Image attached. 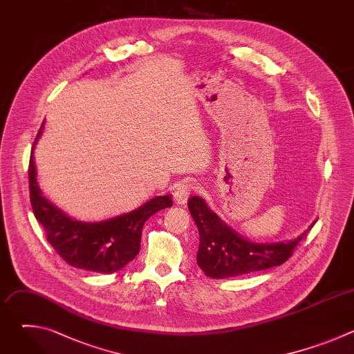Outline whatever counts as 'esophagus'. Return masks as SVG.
<instances>
[{
  "label": "esophagus",
  "instance_id": "obj_1",
  "mask_svg": "<svg viewBox=\"0 0 354 354\" xmlns=\"http://www.w3.org/2000/svg\"><path fill=\"white\" fill-rule=\"evenodd\" d=\"M193 192V185L192 183H179L176 189L174 190V200L178 206L186 205V201L189 196Z\"/></svg>",
  "mask_w": 354,
  "mask_h": 354
}]
</instances>
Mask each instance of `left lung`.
<instances>
[{"label":"left lung","mask_w":354,"mask_h":354,"mask_svg":"<svg viewBox=\"0 0 354 354\" xmlns=\"http://www.w3.org/2000/svg\"><path fill=\"white\" fill-rule=\"evenodd\" d=\"M187 207L200 236L197 265L212 279L235 277L283 265L315 224L314 221L307 231L291 241L257 243L227 225L201 197H190Z\"/></svg>","instance_id":"8db88e82"}]
</instances>
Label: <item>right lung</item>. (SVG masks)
Masks as SVG:
<instances>
[{
    "mask_svg": "<svg viewBox=\"0 0 354 354\" xmlns=\"http://www.w3.org/2000/svg\"><path fill=\"white\" fill-rule=\"evenodd\" d=\"M33 141L32 151L41 134ZM29 194L36 220L41 224L48 243L73 268L96 273L123 269L140 252L141 231L154 213L171 207V196H157L138 209L97 223L78 221L63 213L41 196L36 180L33 153L29 161Z\"/></svg>",
    "mask_w": 354,
    "mask_h": 354,
    "instance_id": "add662e5",
    "label": "right lung"
}]
</instances>
